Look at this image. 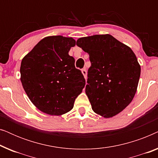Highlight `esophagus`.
I'll use <instances>...</instances> for the list:
<instances>
[{
	"instance_id": "obj_1",
	"label": "esophagus",
	"mask_w": 158,
	"mask_h": 158,
	"mask_svg": "<svg viewBox=\"0 0 158 158\" xmlns=\"http://www.w3.org/2000/svg\"><path fill=\"white\" fill-rule=\"evenodd\" d=\"M82 73H83V74L84 77H85V79L87 78V71H86L85 68L82 69Z\"/></svg>"
}]
</instances>
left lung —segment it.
Segmentation results:
<instances>
[{"instance_id":"8db88e82","label":"left lung","mask_w":158,"mask_h":158,"mask_svg":"<svg viewBox=\"0 0 158 158\" xmlns=\"http://www.w3.org/2000/svg\"><path fill=\"white\" fill-rule=\"evenodd\" d=\"M89 55L85 94L94 112L106 118L123 111L137 91L141 68L130 47L110 34L80 38Z\"/></svg>"}]
</instances>
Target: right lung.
<instances>
[{
	"label": "right lung",
	"mask_w": 158,
	"mask_h": 158,
	"mask_svg": "<svg viewBox=\"0 0 158 158\" xmlns=\"http://www.w3.org/2000/svg\"><path fill=\"white\" fill-rule=\"evenodd\" d=\"M75 45L73 38L48 36L21 61L23 89L33 104L45 114L59 116L70 111L85 87L83 75L68 55Z\"/></svg>",
	"instance_id": "add662e5"
}]
</instances>
